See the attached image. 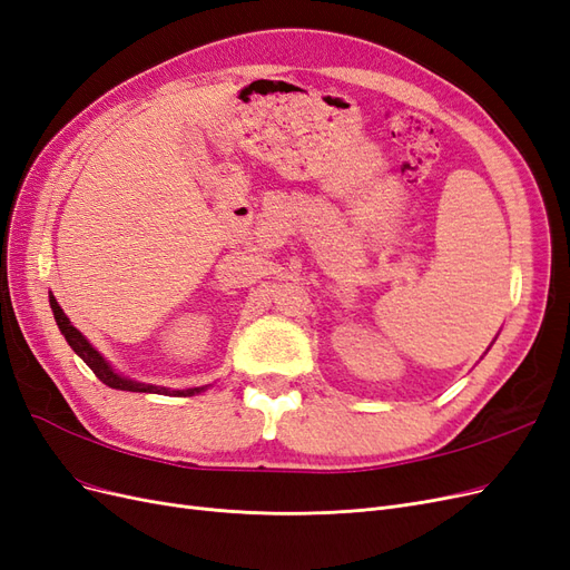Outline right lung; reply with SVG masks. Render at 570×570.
I'll use <instances>...</instances> for the list:
<instances>
[{
	"mask_svg": "<svg viewBox=\"0 0 570 570\" xmlns=\"http://www.w3.org/2000/svg\"><path fill=\"white\" fill-rule=\"evenodd\" d=\"M51 311H53V318L58 330H61V335L66 337V342L70 344V348L80 356L91 370L94 375L101 380L104 384L112 386V389H120V391H148V394H169V396H193V394H200L203 389H179V391H169V389H160V386H150V384H139V382H131L127 377H120L117 372H112V367L104 361L101 353H98L85 337L80 330H75L68 321V316L63 313V308L58 306V302L53 299V294L49 297Z\"/></svg>",
	"mask_w": 570,
	"mask_h": 570,
	"instance_id": "1",
	"label": "right lung"
}]
</instances>
